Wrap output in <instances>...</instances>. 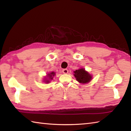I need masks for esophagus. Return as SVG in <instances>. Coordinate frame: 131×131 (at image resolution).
<instances>
[{
    "label": "esophagus",
    "instance_id": "obj_1",
    "mask_svg": "<svg viewBox=\"0 0 131 131\" xmlns=\"http://www.w3.org/2000/svg\"><path fill=\"white\" fill-rule=\"evenodd\" d=\"M68 72H69L68 70V69H63V70H62V73L63 74H68Z\"/></svg>",
    "mask_w": 131,
    "mask_h": 131
}]
</instances>
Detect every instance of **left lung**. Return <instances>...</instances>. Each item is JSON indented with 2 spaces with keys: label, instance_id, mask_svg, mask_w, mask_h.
I'll use <instances>...</instances> for the list:
<instances>
[{
  "label": "left lung",
  "instance_id": "obj_1",
  "mask_svg": "<svg viewBox=\"0 0 131 131\" xmlns=\"http://www.w3.org/2000/svg\"><path fill=\"white\" fill-rule=\"evenodd\" d=\"M74 75L75 77L77 80L82 84H85L90 82L92 79L91 75L86 71L84 69H80L74 71Z\"/></svg>",
  "mask_w": 131,
  "mask_h": 131
}]
</instances>
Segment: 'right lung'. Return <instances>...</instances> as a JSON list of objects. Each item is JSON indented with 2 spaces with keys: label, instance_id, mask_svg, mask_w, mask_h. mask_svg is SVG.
I'll list each match as a JSON object with an SVG mask.
<instances>
[{
  "label": "right lung",
  "instance_id": "obj_1",
  "mask_svg": "<svg viewBox=\"0 0 131 131\" xmlns=\"http://www.w3.org/2000/svg\"><path fill=\"white\" fill-rule=\"evenodd\" d=\"M54 75H55V73H54V72H51V73L48 74L47 75V77H46V78L44 79V82H45L47 83H49L50 80L53 79V77Z\"/></svg>",
  "mask_w": 131,
  "mask_h": 131
}]
</instances>
